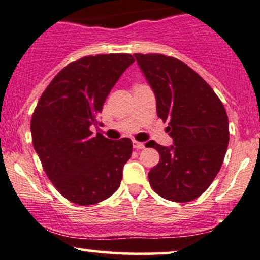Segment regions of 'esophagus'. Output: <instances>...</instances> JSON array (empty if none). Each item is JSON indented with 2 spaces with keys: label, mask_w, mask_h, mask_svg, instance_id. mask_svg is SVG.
<instances>
[{
  "label": "esophagus",
  "mask_w": 260,
  "mask_h": 260,
  "mask_svg": "<svg viewBox=\"0 0 260 260\" xmlns=\"http://www.w3.org/2000/svg\"><path fill=\"white\" fill-rule=\"evenodd\" d=\"M133 146H134V148H136V149L145 148V145H143L142 142H139V141H133Z\"/></svg>",
  "instance_id": "esophagus-1"
}]
</instances>
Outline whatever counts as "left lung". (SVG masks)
Segmentation results:
<instances>
[{
    "mask_svg": "<svg viewBox=\"0 0 260 260\" xmlns=\"http://www.w3.org/2000/svg\"><path fill=\"white\" fill-rule=\"evenodd\" d=\"M157 100V115L169 126L170 147L152 142L160 159L148 173L152 188L166 200L200 197L220 170L229 145V119L221 101L181 60L164 54H134Z\"/></svg>",
    "mask_w": 260,
    "mask_h": 260,
    "instance_id": "left-lung-1",
    "label": "left lung"
}]
</instances>
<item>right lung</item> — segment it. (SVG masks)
Listing matches in <instances>:
<instances>
[{"mask_svg": "<svg viewBox=\"0 0 260 260\" xmlns=\"http://www.w3.org/2000/svg\"><path fill=\"white\" fill-rule=\"evenodd\" d=\"M135 62L127 53L80 58L60 70L40 97L31 118L32 145L58 192L79 206L111 197L130 159L127 137L112 141L90 127L115 82Z\"/></svg>", "mask_w": 260, "mask_h": 260, "instance_id": "1", "label": "right lung"}]
</instances>
